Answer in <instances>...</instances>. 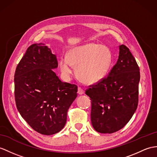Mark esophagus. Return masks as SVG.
Returning a JSON list of instances; mask_svg holds the SVG:
<instances>
[{"mask_svg":"<svg viewBox=\"0 0 157 157\" xmlns=\"http://www.w3.org/2000/svg\"><path fill=\"white\" fill-rule=\"evenodd\" d=\"M78 93L79 94H83L85 93V90H84L81 87H78Z\"/></svg>","mask_w":157,"mask_h":157,"instance_id":"esophagus-1","label":"esophagus"}]
</instances>
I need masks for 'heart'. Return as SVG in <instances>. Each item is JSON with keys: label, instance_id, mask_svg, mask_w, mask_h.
Segmentation results:
<instances>
[{"label": "heart", "instance_id": "1", "mask_svg": "<svg viewBox=\"0 0 157 157\" xmlns=\"http://www.w3.org/2000/svg\"><path fill=\"white\" fill-rule=\"evenodd\" d=\"M113 60L112 52L106 46L89 43L75 47L68 52L67 56L60 59V68L63 75L69 78L76 67V76L85 83L94 84L102 81L107 75Z\"/></svg>", "mask_w": 157, "mask_h": 157}]
</instances>
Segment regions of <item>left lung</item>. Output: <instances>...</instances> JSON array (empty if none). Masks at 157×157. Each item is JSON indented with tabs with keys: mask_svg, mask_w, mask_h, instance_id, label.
<instances>
[{
	"mask_svg": "<svg viewBox=\"0 0 157 157\" xmlns=\"http://www.w3.org/2000/svg\"><path fill=\"white\" fill-rule=\"evenodd\" d=\"M139 67L128 48L119 46L117 63L108 76L89 86L91 123L96 131L113 133L123 128L136 111L139 102Z\"/></svg>",
	"mask_w": 157,
	"mask_h": 157,
	"instance_id": "left-lung-1",
	"label": "left lung"
}]
</instances>
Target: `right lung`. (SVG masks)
Instances as JSON below:
<instances>
[{
  "instance_id": "add662e5",
  "label": "right lung",
  "mask_w": 157,
  "mask_h": 157,
  "mask_svg": "<svg viewBox=\"0 0 157 157\" xmlns=\"http://www.w3.org/2000/svg\"><path fill=\"white\" fill-rule=\"evenodd\" d=\"M55 55L44 44L26 50L14 73V97L21 117L34 131L51 135L62 130L67 111L77 97V86L63 82L54 69Z\"/></svg>"
}]
</instances>
